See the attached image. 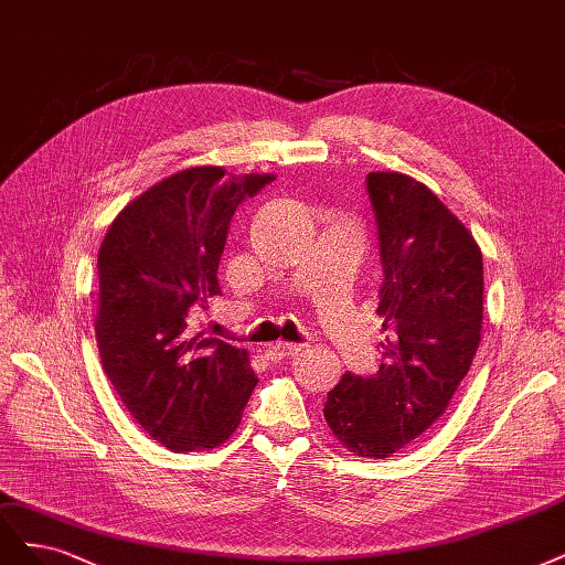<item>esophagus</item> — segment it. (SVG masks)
<instances>
[{
    "mask_svg": "<svg viewBox=\"0 0 565 565\" xmlns=\"http://www.w3.org/2000/svg\"><path fill=\"white\" fill-rule=\"evenodd\" d=\"M299 345L297 343H285V341H278V343H270L268 348H266V358L270 360V362H280V360H285V358H295L297 353H299Z\"/></svg>",
    "mask_w": 565,
    "mask_h": 565,
    "instance_id": "esophagus-1",
    "label": "esophagus"
}]
</instances>
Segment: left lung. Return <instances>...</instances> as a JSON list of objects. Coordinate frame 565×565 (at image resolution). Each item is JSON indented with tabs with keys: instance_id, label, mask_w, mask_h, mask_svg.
Listing matches in <instances>:
<instances>
[{
	"instance_id": "left-lung-1",
	"label": "left lung",
	"mask_w": 565,
	"mask_h": 565,
	"mask_svg": "<svg viewBox=\"0 0 565 565\" xmlns=\"http://www.w3.org/2000/svg\"><path fill=\"white\" fill-rule=\"evenodd\" d=\"M383 266L376 313L381 366L343 374L327 393L324 420L348 451L387 458L449 406L481 341L483 264L472 233L425 184L369 172Z\"/></svg>"
}]
</instances>
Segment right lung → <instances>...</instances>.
<instances>
[{"label":"right lung","mask_w":565,"mask_h":565,"mask_svg":"<svg viewBox=\"0 0 565 565\" xmlns=\"http://www.w3.org/2000/svg\"><path fill=\"white\" fill-rule=\"evenodd\" d=\"M274 174L174 172L128 203L97 255L95 339L105 374L142 430L170 451L215 449L255 391L247 350L193 332L191 308L220 295L231 217Z\"/></svg>","instance_id":"add662e5"}]
</instances>
